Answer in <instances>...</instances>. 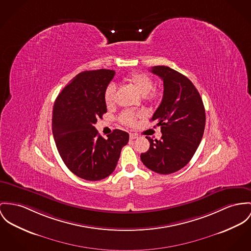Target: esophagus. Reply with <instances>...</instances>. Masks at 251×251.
Wrapping results in <instances>:
<instances>
[{
  "mask_svg": "<svg viewBox=\"0 0 251 251\" xmlns=\"http://www.w3.org/2000/svg\"><path fill=\"white\" fill-rule=\"evenodd\" d=\"M135 138H137V135L130 134V139H135Z\"/></svg>",
  "mask_w": 251,
  "mask_h": 251,
  "instance_id": "esophagus-1",
  "label": "esophagus"
}]
</instances>
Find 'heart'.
Returning a JSON list of instances; mask_svg holds the SVG:
<instances>
[{"instance_id": "1", "label": "heart", "mask_w": 251, "mask_h": 251, "mask_svg": "<svg viewBox=\"0 0 251 251\" xmlns=\"http://www.w3.org/2000/svg\"><path fill=\"white\" fill-rule=\"evenodd\" d=\"M128 81L132 83L135 86V89L140 93L142 96H146L148 99L155 101L159 98V93L153 89L154 82L152 78L146 74L143 73H132L128 75ZM116 87L115 84L111 83L107 86L105 92H104V101L105 104L110 107L115 104L116 101ZM138 115H136L133 112L125 111L119 116V121L127 126H132L135 122V119Z\"/></svg>"}]
</instances>
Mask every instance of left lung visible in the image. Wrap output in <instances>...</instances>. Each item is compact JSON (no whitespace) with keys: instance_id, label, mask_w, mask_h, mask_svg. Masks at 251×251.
<instances>
[{"instance_id":"obj_1","label":"left lung","mask_w":251,"mask_h":251,"mask_svg":"<svg viewBox=\"0 0 251 251\" xmlns=\"http://www.w3.org/2000/svg\"><path fill=\"white\" fill-rule=\"evenodd\" d=\"M163 81V97L152 121L161 128L160 140L147 137L150 148L141 161L155 173L167 175L183 168L193 157L205 126L202 99L193 83L165 66L150 70Z\"/></svg>"}]
</instances>
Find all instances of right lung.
I'll list each match as a JSON object with an SVG mask.
<instances>
[{
	"label": "right lung",
	"instance_id": "add662e5",
	"mask_svg": "<svg viewBox=\"0 0 251 251\" xmlns=\"http://www.w3.org/2000/svg\"><path fill=\"white\" fill-rule=\"evenodd\" d=\"M116 75L112 70L86 71L58 95L52 112V133L66 166L86 180H100L116 169L129 134L115 130L105 139L95 124L107 113L104 92Z\"/></svg>",
	"mask_w": 251,
	"mask_h": 251
}]
</instances>
